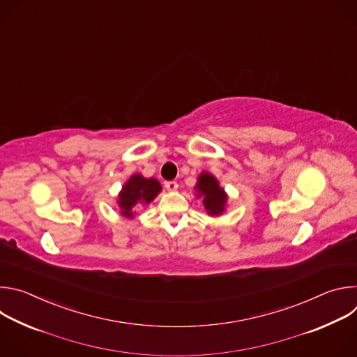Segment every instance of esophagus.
I'll list each match as a JSON object with an SVG mask.
<instances>
[{
	"label": "esophagus",
	"instance_id": "obj_1",
	"mask_svg": "<svg viewBox=\"0 0 357 357\" xmlns=\"http://www.w3.org/2000/svg\"><path fill=\"white\" fill-rule=\"evenodd\" d=\"M164 185H165L167 190H171V192L178 189V182H175V181H167Z\"/></svg>",
	"mask_w": 357,
	"mask_h": 357
}]
</instances>
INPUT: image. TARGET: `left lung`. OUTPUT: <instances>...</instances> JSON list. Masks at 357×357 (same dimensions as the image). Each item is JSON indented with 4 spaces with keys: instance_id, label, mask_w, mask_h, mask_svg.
<instances>
[{
    "instance_id": "obj_1",
    "label": "left lung",
    "mask_w": 357,
    "mask_h": 357,
    "mask_svg": "<svg viewBox=\"0 0 357 357\" xmlns=\"http://www.w3.org/2000/svg\"><path fill=\"white\" fill-rule=\"evenodd\" d=\"M195 190L197 196L203 199V206H205L208 215L219 216L226 211L227 195L225 189L220 188L219 181L209 172H202L199 175Z\"/></svg>"
}]
</instances>
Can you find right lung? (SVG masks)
Here are the masks:
<instances>
[{"label": "right lung", "mask_w": 357, "mask_h": 357, "mask_svg": "<svg viewBox=\"0 0 357 357\" xmlns=\"http://www.w3.org/2000/svg\"><path fill=\"white\" fill-rule=\"evenodd\" d=\"M161 190L162 186L155 178L146 179L139 174L132 175L119 193L117 203L121 209V215L128 219L134 218V211L148 205Z\"/></svg>", "instance_id": "right-lung-1"}]
</instances>
